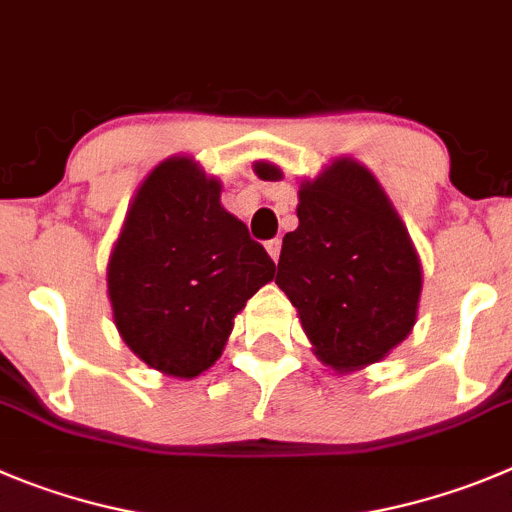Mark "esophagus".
Here are the masks:
<instances>
[{
	"label": "esophagus",
	"mask_w": 512,
	"mask_h": 512,
	"mask_svg": "<svg viewBox=\"0 0 512 512\" xmlns=\"http://www.w3.org/2000/svg\"><path fill=\"white\" fill-rule=\"evenodd\" d=\"M266 251H269L271 259L279 261V253H281V238H271V241L266 243Z\"/></svg>",
	"instance_id": "1"
}]
</instances>
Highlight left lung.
Masks as SVG:
<instances>
[{
    "mask_svg": "<svg viewBox=\"0 0 512 512\" xmlns=\"http://www.w3.org/2000/svg\"><path fill=\"white\" fill-rule=\"evenodd\" d=\"M261 180L281 170L259 162ZM299 228L281 243L276 284L322 363L355 370L409 335L421 264L401 218L365 167L340 159L299 190Z\"/></svg>",
    "mask_w": 512,
    "mask_h": 512,
    "instance_id": "1",
    "label": "left lung"
}]
</instances>
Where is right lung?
Instances as JSON below:
<instances>
[{"label": "right lung", "instance_id": "obj_1", "mask_svg": "<svg viewBox=\"0 0 512 512\" xmlns=\"http://www.w3.org/2000/svg\"><path fill=\"white\" fill-rule=\"evenodd\" d=\"M274 271L266 248L220 208L218 182L192 159H167L139 187L111 253L116 327L147 365L195 378Z\"/></svg>", "mask_w": 512, "mask_h": 512}]
</instances>
